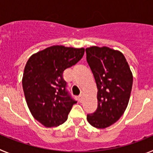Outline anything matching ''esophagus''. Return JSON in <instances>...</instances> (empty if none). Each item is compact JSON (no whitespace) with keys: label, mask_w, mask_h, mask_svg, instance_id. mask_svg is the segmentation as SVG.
Listing matches in <instances>:
<instances>
[{"label":"esophagus","mask_w":153,"mask_h":153,"mask_svg":"<svg viewBox=\"0 0 153 153\" xmlns=\"http://www.w3.org/2000/svg\"><path fill=\"white\" fill-rule=\"evenodd\" d=\"M78 100H79V102H82V101H83V96L82 95H79V97H78Z\"/></svg>","instance_id":"esophagus-1"}]
</instances>
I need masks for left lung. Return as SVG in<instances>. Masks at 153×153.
I'll return each mask as SVG.
<instances>
[{"label": "left lung", "mask_w": 153, "mask_h": 153, "mask_svg": "<svg viewBox=\"0 0 153 153\" xmlns=\"http://www.w3.org/2000/svg\"><path fill=\"white\" fill-rule=\"evenodd\" d=\"M86 53L98 89L97 109L86 119L93 126L104 129L117 122L125 112L132 90V74L120 51L91 47L86 48Z\"/></svg>", "instance_id": "8db88e82"}]
</instances>
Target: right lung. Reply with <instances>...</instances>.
Segmentation results:
<instances>
[{
	"label": "right lung",
	"mask_w": 153,
	"mask_h": 153,
	"mask_svg": "<svg viewBox=\"0 0 153 153\" xmlns=\"http://www.w3.org/2000/svg\"><path fill=\"white\" fill-rule=\"evenodd\" d=\"M84 48L52 46L33 54L23 75L24 96L31 114L46 127L57 126L67 120L76 101L67 90L66 69L79 62Z\"/></svg>",
	"instance_id": "right-lung-1"
}]
</instances>
